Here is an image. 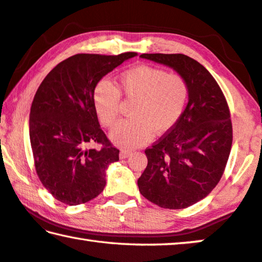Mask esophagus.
Returning <instances> with one entry per match:
<instances>
[{
  "label": "esophagus",
  "mask_w": 262,
  "mask_h": 262,
  "mask_svg": "<svg viewBox=\"0 0 262 262\" xmlns=\"http://www.w3.org/2000/svg\"><path fill=\"white\" fill-rule=\"evenodd\" d=\"M132 155V151L130 150H121L120 151V154H119V157L121 160H124V159H127V157H129Z\"/></svg>",
  "instance_id": "obj_1"
}]
</instances>
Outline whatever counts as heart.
I'll return each mask as SVG.
<instances>
[{"label": "heart", "mask_w": 262, "mask_h": 262, "mask_svg": "<svg viewBox=\"0 0 262 262\" xmlns=\"http://www.w3.org/2000/svg\"><path fill=\"white\" fill-rule=\"evenodd\" d=\"M188 95L180 74L140 65L120 74L114 86L101 81L94 92V107L102 126L112 127L120 115V97L134 101L132 119L116 124L110 135L116 146L134 149L150 141L155 130H169L183 113Z\"/></svg>", "instance_id": "1"}]
</instances>
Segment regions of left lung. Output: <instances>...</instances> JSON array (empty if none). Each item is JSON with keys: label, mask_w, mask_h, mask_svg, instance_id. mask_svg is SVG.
I'll return each mask as SVG.
<instances>
[{"label": "left lung", "mask_w": 262, "mask_h": 262, "mask_svg": "<svg viewBox=\"0 0 262 262\" xmlns=\"http://www.w3.org/2000/svg\"><path fill=\"white\" fill-rule=\"evenodd\" d=\"M184 78L188 103L167 135L146 149L147 168L138 180L141 194L164 209H185L218 184L232 147L230 111L207 70L182 53L140 56Z\"/></svg>", "instance_id": "left-lung-1"}]
</instances>
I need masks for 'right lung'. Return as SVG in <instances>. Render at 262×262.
<instances>
[{
    "instance_id": "obj_1",
    "label": "right lung",
    "mask_w": 262,
    "mask_h": 262,
    "mask_svg": "<svg viewBox=\"0 0 262 262\" xmlns=\"http://www.w3.org/2000/svg\"><path fill=\"white\" fill-rule=\"evenodd\" d=\"M136 52L118 56L79 53L58 64L35 94L29 135L39 180L68 205L90 202L106 185V170L119 161L94 107L98 82ZM91 143L103 144L90 149Z\"/></svg>"
}]
</instances>
